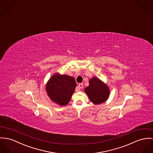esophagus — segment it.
Returning a JSON list of instances; mask_svg holds the SVG:
<instances>
[{
    "instance_id": "1",
    "label": "esophagus",
    "mask_w": 153,
    "mask_h": 153,
    "mask_svg": "<svg viewBox=\"0 0 153 153\" xmlns=\"http://www.w3.org/2000/svg\"><path fill=\"white\" fill-rule=\"evenodd\" d=\"M82 87H83V84L82 83L79 84V85H78V88H82Z\"/></svg>"
}]
</instances>
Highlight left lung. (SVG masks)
I'll return each mask as SVG.
<instances>
[{
    "instance_id": "left-lung-1",
    "label": "left lung",
    "mask_w": 153,
    "mask_h": 153,
    "mask_svg": "<svg viewBox=\"0 0 153 153\" xmlns=\"http://www.w3.org/2000/svg\"><path fill=\"white\" fill-rule=\"evenodd\" d=\"M84 92L95 105L105 102L110 94L107 84L95 77L90 79L89 85L84 88Z\"/></svg>"
}]
</instances>
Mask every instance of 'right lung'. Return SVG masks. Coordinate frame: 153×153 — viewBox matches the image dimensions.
I'll list each match as a JSON object with an SVG mask.
<instances>
[{"mask_svg":"<svg viewBox=\"0 0 153 153\" xmlns=\"http://www.w3.org/2000/svg\"><path fill=\"white\" fill-rule=\"evenodd\" d=\"M76 85L74 77L56 73L48 81L45 90L52 101L63 106L69 102Z\"/></svg>","mask_w":153,"mask_h":153,"instance_id":"1","label":"right lung"}]
</instances>
